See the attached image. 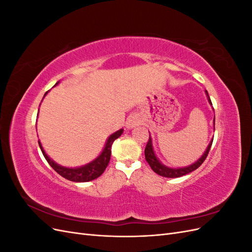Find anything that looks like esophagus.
I'll use <instances>...</instances> for the list:
<instances>
[{"label":"esophagus","mask_w":252,"mask_h":252,"mask_svg":"<svg viewBox=\"0 0 252 252\" xmlns=\"http://www.w3.org/2000/svg\"><path fill=\"white\" fill-rule=\"evenodd\" d=\"M138 125H140V120L138 118H135V117L129 118L128 121H127V123H126V126L129 129H131V128L138 126Z\"/></svg>","instance_id":"obj_1"}]
</instances>
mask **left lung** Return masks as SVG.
<instances>
[{
	"label": "left lung",
	"mask_w": 252,
	"mask_h": 252,
	"mask_svg": "<svg viewBox=\"0 0 252 252\" xmlns=\"http://www.w3.org/2000/svg\"><path fill=\"white\" fill-rule=\"evenodd\" d=\"M206 94H207V96H208L209 103L212 105L207 91H206ZM212 142H213V139L211 140L207 149H206V151L204 152V155L199 159H197V161L194 164L190 165L188 167H184V168H169V167L163 165L157 158V157L155 155L154 148H152V142H151V138H150V134H149V140L147 142L146 148H145V158H146V161L149 164V166L151 167V169L154 170L157 174L162 175V177H165V178H180V177H183V175L192 172L195 169L199 168V167L203 164V162L206 159V158H207V156L209 154V150L211 148Z\"/></svg>",
	"instance_id": "8db88e82"
}]
</instances>
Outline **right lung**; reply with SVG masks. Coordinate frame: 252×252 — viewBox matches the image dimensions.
<instances>
[{
	"instance_id": "obj_1",
	"label": "right lung",
	"mask_w": 252,
	"mask_h": 252,
	"mask_svg": "<svg viewBox=\"0 0 252 252\" xmlns=\"http://www.w3.org/2000/svg\"><path fill=\"white\" fill-rule=\"evenodd\" d=\"M46 94H45V95H46ZM122 133H123V129H121V130L111 134L107 140V143H106V145H105V148L103 149L102 154L98 156L94 162H91L85 166L79 167V168H66V167L58 165L57 163L53 162L51 158H49V157L46 154H45V151L43 150V147H42L40 142H39V146L43 152V156L45 157L46 161L48 162V164L60 175H62L63 178L69 180V181H72V182H89V181H93V180L98 178L105 171L106 167L108 166V163L110 161L111 145L114 142V140H117L119 136H121Z\"/></svg>"
}]
</instances>
